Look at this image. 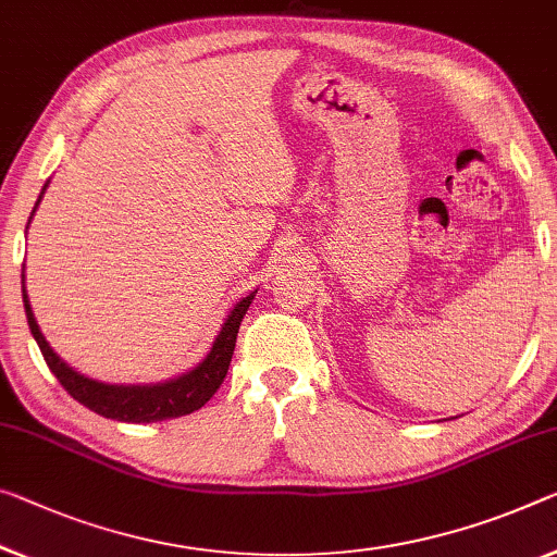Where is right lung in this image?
<instances>
[{
	"label": "right lung",
	"instance_id": "1",
	"mask_svg": "<svg viewBox=\"0 0 557 557\" xmlns=\"http://www.w3.org/2000/svg\"><path fill=\"white\" fill-rule=\"evenodd\" d=\"M45 189H41V194H45ZM37 207H34V211H37ZM253 296L256 290L234 306V311L228 313L224 326H221L207 358H203L196 368H191L189 373L164 383H151V386H114V383H101L76 373L74 368L66 366L62 358L54 354V348L47 344L45 333L39 331L37 321H34L27 290H24V271H22L24 311H27L29 331L34 341H37L41 356H45L49 371L57 375V381L62 383L64 391L70 393L74 400H79L82 406H87L89 410H94V413L114 418V421H124V423H157V421H166V418L189 416L207 404V400H211L213 393L219 391V386L226 379L231 356H234V346H236V333H238V326H242V319L246 315V311H249Z\"/></svg>",
	"mask_w": 557,
	"mask_h": 557
}]
</instances>
